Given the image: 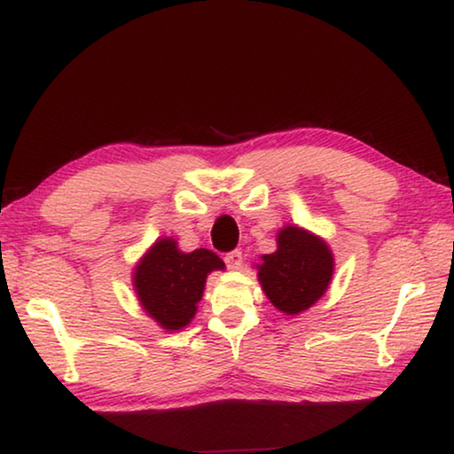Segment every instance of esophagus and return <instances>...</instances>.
<instances>
[{
  "label": "esophagus",
  "instance_id": "obj_1",
  "mask_svg": "<svg viewBox=\"0 0 454 454\" xmlns=\"http://www.w3.org/2000/svg\"><path fill=\"white\" fill-rule=\"evenodd\" d=\"M225 264L231 268V270H239V268L243 266V255L239 249H233V252L225 254Z\"/></svg>",
  "mask_w": 454,
  "mask_h": 454
}]
</instances>
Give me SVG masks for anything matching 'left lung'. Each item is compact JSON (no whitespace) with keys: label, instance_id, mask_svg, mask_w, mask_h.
<instances>
[{"label":"left lung","instance_id":"8db88e82","mask_svg":"<svg viewBox=\"0 0 454 454\" xmlns=\"http://www.w3.org/2000/svg\"><path fill=\"white\" fill-rule=\"evenodd\" d=\"M278 249L262 255L258 280L278 311L297 315L324 297L333 274V255L327 243L305 229H280Z\"/></svg>","mask_w":454,"mask_h":454}]
</instances>
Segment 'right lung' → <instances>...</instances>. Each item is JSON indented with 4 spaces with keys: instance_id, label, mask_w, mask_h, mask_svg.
<instances>
[{
    "instance_id": "add662e5",
    "label": "right lung",
    "mask_w": 454,
    "mask_h": 454,
    "mask_svg": "<svg viewBox=\"0 0 454 454\" xmlns=\"http://www.w3.org/2000/svg\"><path fill=\"white\" fill-rule=\"evenodd\" d=\"M213 270H225V264L211 249L184 254L176 239L161 238L137 264L133 286L149 317L176 332L192 321Z\"/></svg>"
}]
</instances>
